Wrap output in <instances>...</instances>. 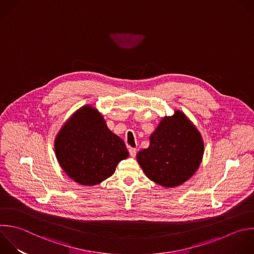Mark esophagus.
<instances>
[{
	"label": "esophagus",
	"mask_w": 254,
	"mask_h": 254,
	"mask_svg": "<svg viewBox=\"0 0 254 254\" xmlns=\"http://www.w3.org/2000/svg\"><path fill=\"white\" fill-rule=\"evenodd\" d=\"M128 151H129V154H130V156H135V154H136V148H133V147H129L128 148Z\"/></svg>",
	"instance_id": "obj_1"
}]
</instances>
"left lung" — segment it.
<instances>
[{"mask_svg":"<svg viewBox=\"0 0 254 254\" xmlns=\"http://www.w3.org/2000/svg\"><path fill=\"white\" fill-rule=\"evenodd\" d=\"M204 143L200 132L182 111L164 117L149 136V145L136 154L145 176L164 188L190 180L202 160Z\"/></svg>","mask_w":254,"mask_h":254,"instance_id":"1","label":"left lung"}]
</instances>
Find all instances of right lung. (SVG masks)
<instances>
[{
    "label": "right lung",
    "instance_id": "add662e5",
    "mask_svg": "<svg viewBox=\"0 0 254 254\" xmlns=\"http://www.w3.org/2000/svg\"><path fill=\"white\" fill-rule=\"evenodd\" d=\"M55 152L64 174L89 187L112 177L118 163L128 156L123 139L90 105L78 109L64 124L55 139Z\"/></svg>",
    "mask_w": 254,
    "mask_h": 254
}]
</instances>
